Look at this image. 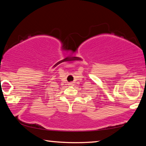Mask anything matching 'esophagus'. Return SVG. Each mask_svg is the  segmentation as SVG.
Instances as JSON below:
<instances>
[{
	"label": "esophagus",
	"instance_id": "34e87169",
	"mask_svg": "<svg viewBox=\"0 0 146 146\" xmlns=\"http://www.w3.org/2000/svg\"><path fill=\"white\" fill-rule=\"evenodd\" d=\"M70 85H71H71H73V83H70Z\"/></svg>",
	"mask_w": 146,
	"mask_h": 146
}]
</instances>
